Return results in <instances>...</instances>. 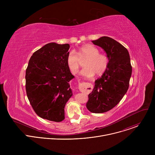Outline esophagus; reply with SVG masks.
<instances>
[{
	"label": "esophagus",
	"mask_w": 155,
	"mask_h": 155,
	"mask_svg": "<svg viewBox=\"0 0 155 155\" xmlns=\"http://www.w3.org/2000/svg\"><path fill=\"white\" fill-rule=\"evenodd\" d=\"M92 86L91 84L87 83H83L81 86L80 87V90L81 91H90L92 90Z\"/></svg>",
	"instance_id": "obj_1"
}]
</instances>
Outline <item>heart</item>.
Listing matches in <instances>:
<instances>
[{
  "instance_id": "1",
  "label": "heart",
  "mask_w": 155,
  "mask_h": 155,
  "mask_svg": "<svg viewBox=\"0 0 155 155\" xmlns=\"http://www.w3.org/2000/svg\"><path fill=\"white\" fill-rule=\"evenodd\" d=\"M77 55L74 51H71L67 57V64L72 74H76L81 64L80 61H84L85 68L80 74L86 77H92L95 74L97 76L103 75L107 71L109 60L107 55L99 53V50L90 44H87L77 51Z\"/></svg>"
}]
</instances>
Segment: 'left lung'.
Masks as SVG:
<instances>
[{"instance_id": "1", "label": "left lung", "mask_w": 155, "mask_h": 155, "mask_svg": "<svg viewBox=\"0 0 155 155\" xmlns=\"http://www.w3.org/2000/svg\"><path fill=\"white\" fill-rule=\"evenodd\" d=\"M92 42L104 49L109 60L107 71L95 81L86 103L90 112L101 114L115 107L126 93L132 66L127 50L117 41L104 36Z\"/></svg>"}]
</instances>
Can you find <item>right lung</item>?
<instances>
[{
    "instance_id": "1",
    "label": "right lung",
    "mask_w": 155,
    "mask_h": 155,
    "mask_svg": "<svg viewBox=\"0 0 155 155\" xmlns=\"http://www.w3.org/2000/svg\"><path fill=\"white\" fill-rule=\"evenodd\" d=\"M70 45L50 43L35 51L26 71V90L36 114L54 122L64 120L65 104L72 96L67 64Z\"/></svg>"
}]
</instances>
